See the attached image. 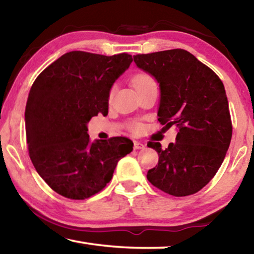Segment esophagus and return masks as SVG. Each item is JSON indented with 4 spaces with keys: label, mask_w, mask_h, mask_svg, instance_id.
<instances>
[{
    "label": "esophagus",
    "mask_w": 254,
    "mask_h": 254,
    "mask_svg": "<svg viewBox=\"0 0 254 254\" xmlns=\"http://www.w3.org/2000/svg\"><path fill=\"white\" fill-rule=\"evenodd\" d=\"M145 145L142 142H139V141H134V145H133V148L135 150H140V149H144Z\"/></svg>",
    "instance_id": "esophagus-1"
}]
</instances>
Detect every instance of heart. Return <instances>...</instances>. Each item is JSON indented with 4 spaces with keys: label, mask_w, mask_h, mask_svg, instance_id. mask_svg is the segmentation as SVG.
Returning a JSON list of instances; mask_svg holds the SVG:
<instances>
[{
    "label": "heart",
    "mask_w": 254,
    "mask_h": 254,
    "mask_svg": "<svg viewBox=\"0 0 254 254\" xmlns=\"http://www.w3.org/2000/svg\"><path fill=\"white\" fill-rule=\"evenodd\" d=\"M132 83H133V86H134L137 92H141V91H143V89H145V88L151 87V86L156 85V83H154V80H153L152 77L150 76L149 74H147V72H139V74H136V75L133 76ZM114 93H115V87H112L110 93H109V101L110 102L113 100ZM132 128L134 131H140L141 130V126H140L139 123H133Z\"/></svg>",
    "instance_id": "b5f03b06"
}]
</instances>
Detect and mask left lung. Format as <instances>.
<instances>
[{"instance_id":"left-lung-1","label":"left lung","mask_w":254,"mask_h":254,"mask_svg":"<svg viewBox=\"0 0 254 254\" xmlns=\"http://www.w3.org/2000/svg\"><path fill=\"white\" fill-rule=\"evenodd\" d=\"M135 65L153 76L160 87L158 121L176 126V142L162 149L148 143L159 156L148 171L154 187L176 197L199 191L220 169L232 137L224 85L218 76L184 49L133 56Z\"/></svg>"}]
</instances>
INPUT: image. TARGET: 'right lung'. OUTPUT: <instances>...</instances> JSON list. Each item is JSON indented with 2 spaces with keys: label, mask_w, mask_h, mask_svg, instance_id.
Segmentation results:
<instances>
[{
  "label": "right lung",
  "mask_w": 254,
  "mask_h": 254,
  "mask_svg": "<svg viewBox=\"0 0 254 254\" xmlns=\"http://www.w3.org/2000/svg\"><path fill=\"white\" fill-rule=\"evenodd\" d=\"M132 56L70 51L34 80L25 106L29 156L48 186L66 198L86 199L113 177L133 150L127 137L91 142L87 123L109 113V93L130 67Z\"/></svg>",
  "instance_id": "add662e5"
}]
</instances>
